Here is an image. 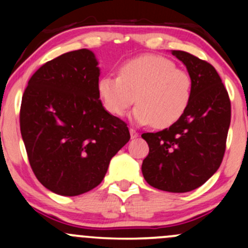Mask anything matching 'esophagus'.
I'll use <instances>...</instances> for the list:
<instances>
[{
    "mask_svg": "<svg viewBox=\"0 0 248 248\" xmlns=\"http://www.w3.org/2000/svg\"><path fill=\"white\" fill-rule=\"evenodd\" d=\"M129 133H131V138H137V137H139V133L136 131V129L133 128H129Z\"/></svg>",
    "mask_w": 248,
    "mask_h": 248,
    "instance_id": "obj_1",
    "label": "esophagus"
}]
</instances>
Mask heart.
<instances>
[{"mask_svg": "<svg viewBox=\"0 0 248 248\" xmlns=\"http://www.w3.org/2000/svg\"><path fill=\"white\" fill-rule=\"evenodd\" d=\"M104 109L121 117L134 101L132 120L138 124L166 128L186 112L193 94V80L163 56L144 55L120 67L119 77L104 76L97 82Z\"/></svg>", "mask_w": 248, "mask_h": 248, "instance_id": "obj_1", "label": "heart"}]
</instances>
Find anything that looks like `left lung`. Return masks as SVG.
Segmentation results:
<instances>
[{
  "label": "left lung",
  "instance_id": "1",
  "mask_svg": "<svg viewBox=\"0 0 248 248\" xmlns=\"http://www.w3.org/2000/svg\"><path fill=\"white\" fill-rule=\"evenodd\" d=\"M171 54L193 80L191 103L181 119L157 133H144L149 155L141 171L150 186L172 193L193 191L219 168L231 124V101L216 69L180 50Z\"/></svg>",
  "mask_w": 248,
  "mask_h": 248
}]
</instances>
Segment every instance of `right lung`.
Returning a JSON list of instances; mask_svg holds the SVG:
<instances>
[{
    "mask_svg": "<svg viewBox=\"0 0 248 248\" xmlns=\"http://www.w3.org/2000/svg\"><path fill=\"white\" fill-rule=\"evenodd\" d=\"M99 74L91 50L66 52L43 64L22 94L20 131L30 164L39 182L60 196L98 186L131 138L97 94Z\"/></svg>",
    "mask_w": 248,
    "mask_h": 248,
    "instance_id": "obj_1",
    "label": "right lung"
}]
</instances>
